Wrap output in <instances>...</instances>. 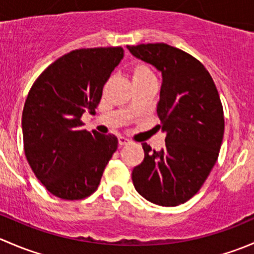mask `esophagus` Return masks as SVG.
<instances>
[{
	"instance_id": "1",
	"label": "esophagus",
	"mask_w": 254,
	"mask_h": 254,
	"mask_svg": "<svg viewBox=\"0 0 254 254\" xmlns=\"http://www.w3.org/2000/svg\"><path fill=\"white\" fill-rule=\"evenodd\" d=\"M127 143H130V140L129 139H127V137H124V136H120L119 137V145L120 146L127 145Z\"/></svg>"
}]
</instances>
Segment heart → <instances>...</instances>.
<instances>
[{
  "mask_svg": "<svg viewBox=\"0 0 254 254\" xmlns=\"http://www.w3.org/2000/svg\"><path fill=\"white\" fill-rule=\"evenodd\" d=\"M131 72H132V82L156 81L155 73H153L152 68L145 63H137L136 65H134Z\"/></svg>",
  "mask_w": 254,
  "mask_h": 254,
  "instance_id": "b5f03b06",
  "label": "heart"
}]
</instances>
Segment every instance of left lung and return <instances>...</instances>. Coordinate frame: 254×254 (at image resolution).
Here are the masks:
<instances>
[{
    "label": "left lung",
    "instance_id": "8db88e82",
    "mask_svg": "<svg viewBox=\"0 0 254 254\" xmlns=\"http://www.w3.org/2000/svg\"><path fill=\"white\" fill-rule=\"evenodd\" d=\"M127 49L162 73L157 127L167 134L160 151L142 143L132 183L151 203L177 206L198 193L219 157L225 129L219 92L203 64L181 49L165 43Z\"/></svg>",
    "mask_w": 254,
    "mask_h": 254
}]
</instances>
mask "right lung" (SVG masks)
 I'll list each match as a JSON object with an SVG mask.
<instances>
[{
  "label": "right lung",
  "instance_id": "obj_1",
  "mask_svg": "<svg viewBox=\"0 0 254 254\" xmlns=\"http://www.w3.org/2000/svg\"><path fill=\"white\" fill-rule=\"evenodd\" d=\"M123 56L122 47L72 50L49 65L28 93L22 114L25 157L58 198L79 200L94 193L117 151L115 135L87 131L81 117L96 114Z\"/></svg>",
  "mask_w": 254,
  "mask_h": 254
}]
</instances>
